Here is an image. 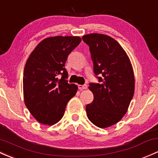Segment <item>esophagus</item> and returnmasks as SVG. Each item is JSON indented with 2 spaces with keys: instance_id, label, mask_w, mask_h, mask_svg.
<instances>
[{
  "instance_id": "esophagus-1",
  "label": "esophagus",
  "mask_w": 158,
  "mask_h": 158,
  "mask_svg": "<svg viewBox=\"0 0 158 158\" xmlns=\"http://www.w3.org/2000/svg\"><path fill=\"white\" fill-rule=\"evenodd\" d=\"M78 87H79V89L80 90V91H82V90L87 89L88 85H78Z\"/></svg>"
}]
</instances>
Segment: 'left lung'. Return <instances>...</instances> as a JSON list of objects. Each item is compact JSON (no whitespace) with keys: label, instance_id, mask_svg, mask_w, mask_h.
Wrapping results in <instances>:
<instances>
[{"label":"left lung","instance_id":"obj_1","mask_svg":"<svg viewBox=\"0 0 158 158\" xmlns=\"http://www.w3.org/2000/svg\"><path fill=\"white\" fill-rule=\"evenodd\" d=\"M90 48L95 75L100 83H91L94 100L86 106L88 119L97 127H109L118 122L128 110L134 94L135 78L129 57L121 45L110 36L84 35Z\"/></svg>","mask_w":158,"mask_h":158}]
</instances>
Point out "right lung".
I'll list each match as a JSON object with an SVG mask.
<instances>
[{
	"instance_id": "add662e5",
	"label": "right lung",
	"mask_w": 158,
	"mask_h": 158,
	"mask_svg": "<svg viewBox=\"0 0 158 158\" xmlns=\"http://www.w3.org/2000/svg\"><path fill=\"white\" fill-rule=\"evenodd\" d=\"M81 41L74 36L47 37L27 58L23 75L24 101L38 122L47 125L58 123L67 102L77 92V85L65 79L68 74L64 65L69 54Z\"/></svg>"
}]
</instances>
